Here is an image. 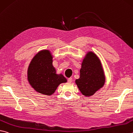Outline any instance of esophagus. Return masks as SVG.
Instances as JSON below:
<instances>
[{
	"mask_svg": "<svg viewBox=\"0 0 133 133\" xmlns=\"http://www.w3.org/2000/svg\"><path fill=\"white\" fill-rule=\"evenodd\" d=\"M67 81H68L69 83H71L72 82V78H71V77H70V78H69L68 79H67Z\"/></svg>",
	"mask_w": 133,
	"mask_h": 133,
	"instance_id": "1",
	"label": "esophagus"
}]
</instances>
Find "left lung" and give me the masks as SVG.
<instances>
[{
	"label": "left lung",
	"instance_id": "obj_1",
	"mask_svg": "<svg viewBox=\"0 0 133 133\" xmlns=\"http://www.w3.org/2000/svg\"><path fill=\"white\" fill-rule=\"evenodd\" d=\"M79 78L75 83L84 96H92L105 83V75L100 59L92 51L87 52L81 63Z\"/></svg>",
	"mask_w": 133,
	"mask_h": 133
}]
</instances>
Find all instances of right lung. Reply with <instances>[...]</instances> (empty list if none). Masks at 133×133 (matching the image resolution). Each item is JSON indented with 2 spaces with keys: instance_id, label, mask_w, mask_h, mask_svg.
<instances>
[{
  "instance_id": "1",
  "label": "right lung",
  "mask_w": 133,
  "mask_h": 133,
  "mask_svg": "<svg viewBox=\"0 0 133 133\" xmlns=\"http://www.w3.org/2000/svg\"><path fill=\"white\" fill-rule=\"evenodd\" d=\"M52 63L51 51L43 49L35 55L27 69L29 84L36 92L45 95H52L60 84L67 81L62 74L56 73Z\"/></svg>"
}]
</instances>
